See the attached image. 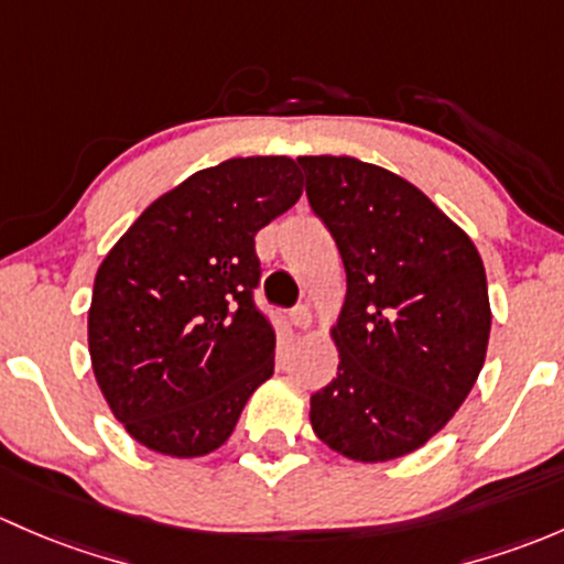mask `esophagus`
Here are the masks:
<instances>
[{
    "mask_svg": "<svg viewBox=\"0 0 564 564\" xmlns=\"http://www.w3.org/2000/svg\"><path fill=\"white\" fill-rule=\"evenodd\" d=\"M290 321L299 330H310L312 328V312L306 310V306H295L293 312H290Z\"/></svg>",
    "mask_w": 564,
    "mask_h": 564,
    "instance_id": "esophagus-1",
    "label": "esophagus"
}]
</instances>
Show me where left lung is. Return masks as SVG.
Segmentation results:
<instances>
[{
	"label": "left lung",
	"mask_w": 564,
	"mask_h": 564,
	"mask_svg": "<svg viewBox=\"0 0 564 564\" xmlns=\"http://www.w3.org/2000/svg\"><path fill=\"white\" fill-rule=\"evenodd\" d=\"M299 165L347 274L330 325L339 367L310 399L312 429L352 462L408 456L456 415L484 369V260L408 178L356 156L310 154Z\"/></svg>",
	"instance_id": "1"
}]
</instances>
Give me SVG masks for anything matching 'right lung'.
I'll list each match as a JSON object with an SVG mask.
<instances>
[{
	"label": "right lung",
	"instance_id": "add662e5",
	"mask_svg": "<svg viewBox=\"0 0 564 564\" xmlns=\"http://www.w3.org/2000/svg\"><path fill=\"white\" fill-rule=\"evenodd\" d=\"M301 193L290 156H234L156 197L102 258L89 306L91 369L143 448L212 454L274 375V328L252 304L254 236Z\"/></svg>",
	"mask_w": 564,
	"mask_h": 564
}]
</instances>
